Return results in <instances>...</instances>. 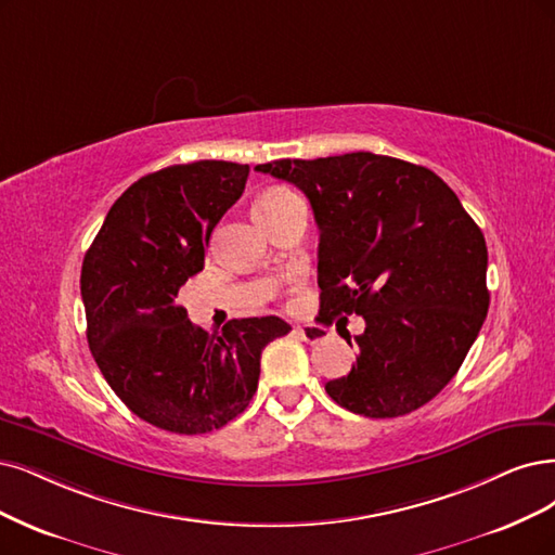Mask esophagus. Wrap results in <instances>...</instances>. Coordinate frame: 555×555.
I'll return each instance as SVG.
<instances>
[{
    "mask_svg": "<svg viewBox=\"0 0 555 555\" xmlns=\"http://www.w3.org/2000/svg\"><path fill=\"white\" fill-rule=\"evenodd\" d=\"M295 332H297V336H299L301 340L311 343V345L322 343V340L330 338V334H326V332L322 330V326H318V324H301V326H295Z\"/></svg>",
    "mask_w": 555,
    "mask_h": 555,
    "instance_id": "1",
    "label": "esophagus"
}]
</instances>
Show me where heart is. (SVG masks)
Wrapping results in <instances>:
<instances>
[{"label":"heart","instance_id":"obj_1","mask_svg":"<svg viewBox=\"0 0 555 555\" xmlns=\"http://www.w3.org/2000/svg\"><path fill=\"white\" fill-rule=\"evenodd\" d=\"M285 196H293V192L285 190V188H272V190H267V192L258 198V203H270V201H279V198H285Z\"/></svg>","mask_w":555,"mask_h":555}]
</instances>
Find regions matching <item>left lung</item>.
<instances>
[{
    "label": "left lung",
    "instance_id": "1",
    "mask_svg": "<svg viewBox=\"0 0 555 555\" xmlns=\"http://www.w3.org/2000/svg\"><path fill=\"white\" fill-rule=\"evenodd\" d=\"M256 171L293 182L311 201L318 322L365 320L357 363L326 382L330 398L367 418L404 416L433 400L460 371L489 309L485 235L455 192L418 164L363 151L276 159Z\"/></svg>",
    "mask_w": 555,
    "mask_h": 555
}]
</instances>
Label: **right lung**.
Returning <instances> with one entry per match:
<instances>
[{"instance_id":"add662e5","label":"right lung","mask_w":555,"mask_h":555,"mask_svg":"<svg viewBox=\"0 0 555 555\" xmlns=\"http://www.w3.org/2000/svg\"><path fill=\"white\" fill-rule=\"evenodd\" d=\"M249 164L201 159L139 178L118 196L81 262L91 354L132 414L176 435H205L249 406L276 315L194 326L176 304L205 246L242 196Z\"/></svg>"}]
</instances>
